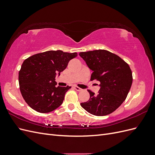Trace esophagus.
<instances>
[{"mask_svg": "<svg viewBox=\"0 0 155 155\" xmlns=\"http://www.w3.org/2000/svg\"><path fill=\"white\" fill-rule=\"evenodd\" d=\"M74 88L76 89V90L77 91H79V92H80V91H83V89H81V88H79V87H77V86H75V87H74Z\"/></svg>", "mask_w": 155, "mask_h": 155, "instance_id": "34e87169", "label": "esophagus"}]
</instances>
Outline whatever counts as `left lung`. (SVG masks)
<instances>
[{
  "instance_id": "8db88e82",
  "label": "left lung",
  "mask_w": 155,
  "mask_h": 155,
  "mask_svg": "<svg viewBox=\"0 0 155 155\" xmlns=\"http://www.w3.org/2000/svg\"><path fill=\"white\" fill-rule=\"evenodd\" d=\"M79 55L93 72L91 80L100 82L97 94L90 90L89 100L81 106L89 113L97 116L109 114L126 99L133 83L129 64L118 55L105 50L80 52Z\"/></svg>"
}]
</instances>
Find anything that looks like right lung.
<instances>
[{
  "label": "right lung",
  "instance_id": "right-lung-1",
  "mask_svg": "<svg viewBox=\"0 0 155 155\" xmlns=\"http://www.w3.org/2000/svg\"><path fill=\"white\" fill-rule=\"evenodd\" d=\"M77 55L76 52L50 50L24 61L18 72V83L22 96L31 109L48 113L62 104L65 93L71 87H55L56 74L59 76L70 60Z\"/></svg>",
  "mask_w": 155,
  "mask_h": 155
}]
</instances>
